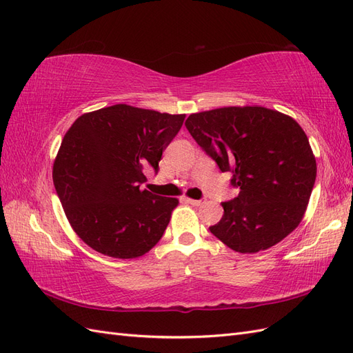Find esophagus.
Returning <instances> with one entry per match:
<instances>
[{
	"instance_id": "esophagus-1",
	"label": "esophagus",
	"mask_w": 353,
	"mask_h": 353,
	"mask_svg": "<svg viewBox=\"0 0 353 353\" xmlns=\"http://www.w3.org/2000/svg\"><path fill=\"white\" fill-rule=\"evenodd\" d=\"M184 201H187V203H190V205H193V206H201L203 203H205L206 200H194V199H188V197H184Z\"/></svg>"
}]
</instances>
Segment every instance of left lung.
I'll return each instance as SVG.
<instances>
[{
  "label": "left lung",
  "instance_id": "8db88e82",
  "mask_svg": "<svg viewBox=\"0 0 353 353\" xmlns=\"http://www.w3.org/2000/svg\"><path fill=\"white\" fill-rule=\"evenodd\" d=\"M185 126L240 188L236 199L222 203V219L209 228L213 236L239 253H258L299 227L316 160L292 116L262 105H230L190 114Z\"/></svg>",
  "mask_w": 353,
  "mask_h": 353
}]
</instances>
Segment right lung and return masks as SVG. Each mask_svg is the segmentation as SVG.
<instances>
[{"mask_svg":"<svg viewBox=\"0 0 353 353\" xmlns=\"http://www.w3.org/2000/svg\"><path fill=\"white\" fill-rule=\"evenodd\" d=\"M185 114L128 104L83 113L72 123L52 181L73 231L95 252L135 259L162 239L178 199L141 190L143 170L159 162Z\"/></svg>","mask_w":353,"mask_h":353,"instance_id":"add662e5","label":"right lung"}]
</instances>
